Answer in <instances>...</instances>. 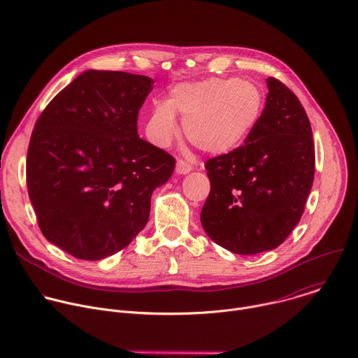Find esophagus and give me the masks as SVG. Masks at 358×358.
Returning <instances> with one entry per match:
<instances>
[{
  "label": "esophagus",
  "instance_id": "esophagus-1",
  "mask_svg": "<svg viewBox=\"0 0 358 358\" xmlns=\"http://www.w3.org/2000/svg\"><path fill=\"white\" fill-rule=\"evenodd\" d=\"M191 170H192V166L185 163L184 160H178L176 163V173L177 174H188Z\"/></svg>",
  "mask_w": 358,
  "mask_h": 358
}]
</instances>
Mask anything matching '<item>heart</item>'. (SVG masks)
I'll return each instance as SVG.
<instances>
[{"mask_svg":"<svg viewBox=\"0 0 358 358\" xmlns=\"http://www.w3.org/2000/svg\"><path fill=\"white\" fill-rule=\"evenodd\" d=\"M263 105L260 87L249 80L209 77L180 83L164 102L153 105L145 129L153 145L167 148L178 132L177 115L192 145L209 155H229L249 141Z\"/></svg>","mask_w":358,"mask_h":358,"instance_id":"b5f03b06","label":"heart"}]
</instances>
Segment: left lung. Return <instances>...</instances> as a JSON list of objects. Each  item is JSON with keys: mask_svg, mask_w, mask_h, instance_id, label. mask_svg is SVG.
<instances>
[{"mask_svg": "<svg viewBox=\"0 0 358 358\" xmlns=\"http://www.w3.org/2000/svg\"><path fill=\"white\" fill-rule=\"evenodd\" d=\"M242 148L205 163L210 192L201 223L223 249L252 256L278 248L301 220L315 176V146L298 96L277 78Z\"/></svg>", "mask_w": 358, "mask_h": 358, "instance_id": "1", "label": "left lung"}]
</instances>
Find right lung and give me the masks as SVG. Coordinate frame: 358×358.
<instances>
[{
	"label": "right lung",
	"instance_id": "right-lung-1",
	"mask_svg": "<svg viewBox=\"0 0 358 358\" xmlns=\"http://www.w3.org/2000/svg\"><path fill=\"white\" fill-rule=\"evenodd\" d=\"M150 77L87 70L35 124L27 184L46 239L80 260L125 249L146 226L152 194L176 160L138 135Z\"/></svg>",
	"mask_w": 358,
	"mask_h": 358
}]
</instances>
